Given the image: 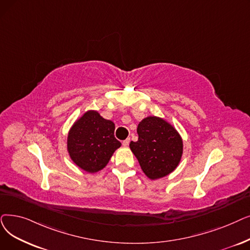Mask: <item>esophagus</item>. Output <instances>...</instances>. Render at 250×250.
<instances>
[{"label":"esophagus","mask_w":250,"mask_h":250,"mask_svg":"<svg viewBox=\"0 0 250 250\" xmlns=\"http://www.w3.org/2000/svg\"><path fill=\"white\" fill-rule=\"evenodd\" d=\"M128 144H129V139H128V138L123 141V145H124V146H125V147H126Z\"/></svg>","instance_id":"obj_1"}]
</instances>
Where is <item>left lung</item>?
I'll return each mask as SVG.
<instances>
[{
  "mask_svg": "<svg viewBox=\"0 0 250 250\" xmlns=\"http://www.w3.org/2000/svg\"><path fill=\"white\" fill-rule=\"evenodd\" d=\"M138 141L129 148L140 167L151 180L167 176L178 167L183 153V141L165 119L149 116L137 128Z\"/></svg>",
  "mask_w": 250,
  "mask_h": 250,
  "instance_id": "1",
  "label": "left lung"
}]
</instances>
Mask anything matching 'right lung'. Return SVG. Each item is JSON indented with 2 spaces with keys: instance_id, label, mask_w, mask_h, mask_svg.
I'll use <instances>...</instances> for the list:
<instances>
[{
  "instance_id": "right-lung-1",
  "label": "right lung",
  "mask_w": 250,
  "mask_h": 250,
  "mask_svg": "<svg viewBox=\"0 0 250 250\" xmlns=\"http://www.w3.org/2000/svg\"><path fill=\"white\" fill-rule=\"evenodd\" d=\"M114 124L97 111L85 112L68 134L67 148L73 162L88 172L106 167L122 143L114 137Z\"/></svg>"
}]
</instances>
